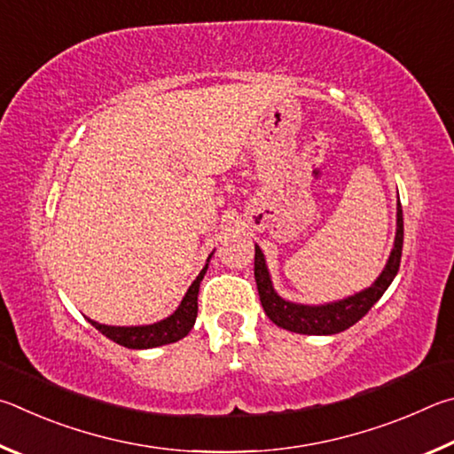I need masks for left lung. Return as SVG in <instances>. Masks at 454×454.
<instances>
[{"mask_svg":"<svg viewBox=\"0 0 454 454\" xmlns=\"http://www.w3.org/2000/svg\"><path fill=\"white\" fill-rule=\"evenodd\" d=\"M403 255V209L399 203L396 209V237L391 257L387 261L385 271L380 273L379 279L372 283V287L364 289L356 295L337 301L329 305H295L277 295L269 271L265 265V257L259 247H255V281L259 289V299L263 305L265 313L277 327L287 329L301 335H335V333L353 327L356 321H361L364 315L371 311V307L383 297V293L393 283L396 271L401 265Z\"/></svg>","mask_w":454,"mask_h":454,"instance_id":"8db88e82","label":"left lung"}]
</instances>
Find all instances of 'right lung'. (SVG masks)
Instances as JSON below:
<instances>
[{
  "mask_svg": "<svg viewBox=\"0 0 454 454\" xmlns=\"http://www.w3.org/2000/svg\"><path fill=\"white\" fill-rule=\"evenodd\" d=\"M207 265L203 267V271L197 275V279L191 283V287L185 293V297H183L177 311L163 321L145 325V327H107V325H99L95 321L90 323L107 339L114 340V343L127 348H151L175 343V340L187 337V333L193 329L197 319L199 283H201Z\"/></svg>",
  "mask_w": 454,
  "mask_h": 454,
  "instance_id": "1",
  "label": "right lung"
}]
</instances>
